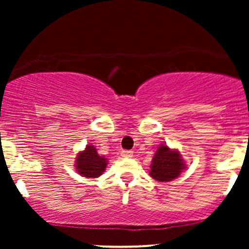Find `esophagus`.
<instances>
[{
  "label": "esophagus",
  "mask_w": 249,
  "mask_h": 249,
  "mask_svg": "<svg viewBox=\"0 0 249 249\" xmlns=\"http://www.w3.org/2000/svg\"><path fill=\"white\" fill-rule=\"evenodd\" d=\"M122 157H124V158H131V157L133 156V152L132 151H128V150H124L122 151Z\"/></svg>",
  "instance_id": "obj_1"
}]
</instances>
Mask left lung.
<instances>
[{
    "instance_id": "8db88e82",
    "label": "left lung",
    "mask_w": 249,
    "mask_h": 249,
    "mask_svg": "<svg viewBox=\"0 0 249 249\" xmlns=\"http://www.w3.org/2000/svg\"><path fill=\"white\" fill-rule=\"evenodd\" d=\"M150 167V176L154 180L167 182L178 178L180 173L186 168V164L178 150H173L166 144H161L154 154Z\"/></svg>"
}]
</instances>
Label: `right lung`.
<instances>
[{
    "instance_id": "add662e5",
    "label": "right lung",
    "mask_w": 249,
    "mask_h": 249,
    "mask_svg": "<svg viewBox=\"0 0 249 249\" xmlns=\"http://www.w3.org/2000/svg\"><path fill=\"white\" fill-rule=\"evenodd\" d=\"M107 165V158L99 156L97 153L96 147L93 145H87L84 151H81L77 154L76 158V171L81 176L87 178H97L102 176Z\"/></svg>"
}]
</instances>
